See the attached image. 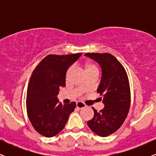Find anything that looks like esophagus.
<instances>
[{"instance_id":"obj_1","label":"esophagus","mask_w":156,"mask_h":156,"mask_svg":"<svg viewBox=\"0 0 156 156\" xmlns=\"http://www.w3.org/2000/svg\"><path fill=\"white\" fill-rule=\"evenodd\" d=\"M76 107L78 108H86V105L84 104V103H81V102H78V103H76Z\"/></svg>"}]
</instances>
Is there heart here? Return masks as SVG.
Listing matches in <instances>:
<instances>
[{"instance_id":"obj_1","label":"heart","mask_w":156,"mask_h":156,"mask_svg":"<svg viewBox=\"0 0 156 156\" xmlns=\"http://www.w3.org/2000/svg\"><path fill=\"white\" fill-rule=\"evenodd\" d=\"M84 71H85L86 74L89 73H92V72H97L98 73V68L97 67V66L95 64H94L93 63H91V62H87L85 64H84ZM71 72V68L67 70V74H66V76L68 77L69 76V73ZM83 86L81 85V88H83Z\"/></svg>"}]
</instances>
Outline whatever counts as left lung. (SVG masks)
I'll return each instance as SVG.
<instances>
[{
  "mask_svg": "<svg viewBox=\"0 0 156 156\" xmlns=\"http://www.w3.org/2000/svg\"><path fill=\"white\" fill-rule=\"evenodd\" d=\"M99 64L102 77L97 92L103 95L104 108L97 112L87 122L89 128L97 135L106 137L123 124L130 105V91L128 75L124 67L110 53L85 54Z\"/></svg>",
  "mask_w": 156,
  "mask_h": 156,
  "instance_id": "left-lung-1",
  "label": "left lung"
}]
</instances>
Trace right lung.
<instances>
[{"mask_svg":"<svg viewBox=\"0 0 156 156\" xmlns=\"http://www.w3.org/2000/svg\"><path fill=\"white\" fill-rule=\"evenodd\" d=\"M81 53L48 55L32 73L28 86L26 108L34 128L45 137H53L64 129L76 103H58L60 87H65L66 73Z\"/></svg>","mask_w":156,"mask_h":156,"instance_id":"obj_1","label":"right lung"}]
</instances>
